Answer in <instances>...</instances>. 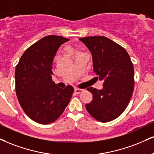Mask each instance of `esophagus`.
<instances>
[{
  "mask_svg": "<svg viewBox=\"0 0 154 154\" xmlns=\"http://www.w3.org/2000/svg\"><path fill=\"white\" fill-rule=\"evenodd\" d=\"M74 91H75V92L76 94H80V93H82V92H83V90H82V89L75 88V90H74Z\"/></svg>",
  "mask_w": 154,
  "mask_h": 154,
  "instance_id": "esophagus-1",
  "label": "esophagus"
}]
</instances>
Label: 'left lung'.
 <instances>
[{
  "label": "left lung",
  "instance_id": "obj_1",
  "mask_svg": "<svg viewBox=\"0 0 154 154\" xmlns=\"http://www.w3.org/2000/svg\"><path fill=\"white\" fill-rule=\"evenodd\" d=\"M92 56L94 72L103 81L102 90L90 87L92 100L87 110L98 121L116 119L125 110L134 88V69L130 56L124 48L105 36L79 38Z\"/></svg>",
  "mask_w": 154,
  "mask_h": 154
}]
</instances>
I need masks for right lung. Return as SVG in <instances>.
Masks as SVG:
<instances>
[{
  "label": "right lung",
  "mask_w": 154,
  "mask_h": 154,
  "mask_svg": "<svg viewBox=\"0 0 154 154\" xmlns=\"http://www.w3.org/2000/svg\"><path fill=\"white\" fill-rule=\"evenodd\" d=\"M68 38L50 35L26 50L15 70L16 92L25 113L40 124L53 123L69 104L74 89H62L52 81V62Z\"/></svg>",
  "instance_id": "obj_1"
}]
</instances>
